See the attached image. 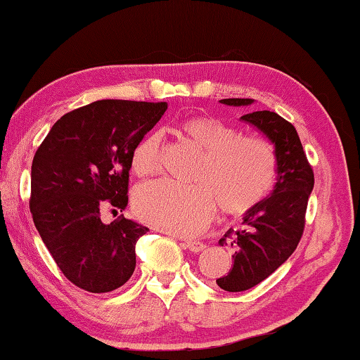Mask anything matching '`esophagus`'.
<instances>
[{
    "label": "esophagus",
    "instance_id": "1",
    "mask_svg": "<svg viewBox=\"0 0 360 360\" xmlns=\"http://www.w3.org/2000/svg\"><path fill=\"white\" fill-rule=\"evenodd\" d=\"M186 246L188 251H192V252H202L206 248L205 243L197 241V240H186Z\"/></svg>",
    "mask_w": 360,
    "mask_h": 360
}]
</instances>
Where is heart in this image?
Here are the masks:
<instances>
[{"instance_id": "b5f03b06", "label": "heart", "mask_w": 360, "mask_h": 360, "mask_svg": "<svg viewBox=\"0 0 360 360\" xmlns=\"http://www.w3.org/2000/svg\"><path fill=\"white\" fill-rule=\"evenodd\" d=\"M178 131L202 160L195 172L197 186L169 181L139 186L133 206L144 222L174 235H197L214 217L219 203L229 216H243L264 202L276 181L278 158L273 144L260 135L240 131L211 115H192L179 122ZM160 135L148 133L131 152L138 176L160 169Z\"/></svg>"}]
</instances>
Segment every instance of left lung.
Returning <instances> with one entry per match:
<instances>
[{
    "label": "left lung",
    "mask_w": 360,
    "mask_h": 360,
    "mask_svg": "<svg viewBox=\"0 0 360 360\" xmlns=\"http://www.w3.org/2000/svg\"><path fill=\"white\" fill-rule=\"evenodd\" d=\"M229 106L252 105L251 98H225ZM275 144L278 178L275 191L257 208L243 217L241 230H229L219 241L231 240L235 248L233 268L227 276L216 279L227 292H243L264 281L288 260L303 235L304 214L314 173L298 138L295 127L271 111L241 115Z\"/></svg>",
    "instance_id": "left-lung-1"
}]
</instances>
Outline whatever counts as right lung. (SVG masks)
Segmentation results:
<instances>
[{
	"mask_svg": "<svg viewBox=\"0 0 360 360\" xmlns=\"http://www.w3.org/2000/svg\"><path fill=\"white\" fill-rule=\"evenodd\" d=\"M167 108L165 101H94L60 117L36 150L30 211L77 288L111 292L135 271V245L149 229L124 216L103 224L101 211L125 210L131 152Z\"/></svg>",
	"mask_w": 360,
	"mask_h": 360,
	"instance_id": "1",
	"label": "right lung"
}]
</instances>
